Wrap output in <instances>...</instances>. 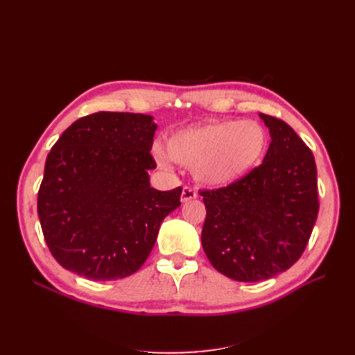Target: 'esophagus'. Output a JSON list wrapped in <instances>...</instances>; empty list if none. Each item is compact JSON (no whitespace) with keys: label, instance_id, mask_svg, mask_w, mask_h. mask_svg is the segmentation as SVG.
Here are the masks:
<instances>
[{"label":"esophagus","instance_id":"obj_1","mask_svg":"<svg viewBox=\"0 0 355 355\" xmlns=\"http://www.w3.org/2000/svg\"><path fill=\"white\" fill-rule=\"evenodd\" d=\"M194 198H197V192L194 189L189 188V187H185L184 189H182V196H180L182 202H188V201L194 200Z\"/></svg>","mask_w":355,"mask_h":355}]
</instances>
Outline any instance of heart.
<instances>
[{"mask_svg": "<svg viewBox=\"0 0 355 355\" xmlns=\"http://www.w3.org/2000/svg\"><path fill=\"white\" fill-rule=\"evenodd\" d=\"M270 135L256 121L222 120L182 128L167 139V155L175 163L192 168L200 185L227 188L239 184L263 161ZM155 157L167 167L159 149Z\"/></svg>", "mask_w": 355, "mask_h": 355, "instance_id": "heart-1", "label": "heart"}]
</instances>
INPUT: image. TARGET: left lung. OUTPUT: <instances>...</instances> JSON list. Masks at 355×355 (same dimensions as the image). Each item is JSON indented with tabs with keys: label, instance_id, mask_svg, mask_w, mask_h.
I'll list each match as a JSON object with an SVG mask.
<instances>
[{
	"label": "left lung",
	"instance_id": "left-lung-1",
	"mask_svg": "<svg viewBox=\"0 0 355 355\" xmlns=\"http://www.w3.org/2000/svg\"><path fill=\"white\" fill-rule=\"evenodd\" d=\"M271 144L259 167L239 184L201 191L202 250L235 282H262L287 271L304 253L318 214L317 167L292 127L259 114Z\"/></svg>",
	"mask_w": 355,
	"mask_h": 355
}]
</instances>
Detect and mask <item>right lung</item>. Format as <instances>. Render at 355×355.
I'll return each instance as SVG.
<instances>
[{"instance_id": "obj_1", "label": "right lung", "mask_w": 355, "mask_h": 355, "mask_svg": "<svg viewBox=\"0 0 355 355\" xmlns=\"http://www.w3.org/2000/svg\"><path fill=\"white\" fill-rule=\"evenodd\" d=\"M154 116L96 112L72 123L46 159L38 191L44 240L65 270L94 282L135 274L182 188L158 191L149 170Z\"/></svg>"}]
</instances>
